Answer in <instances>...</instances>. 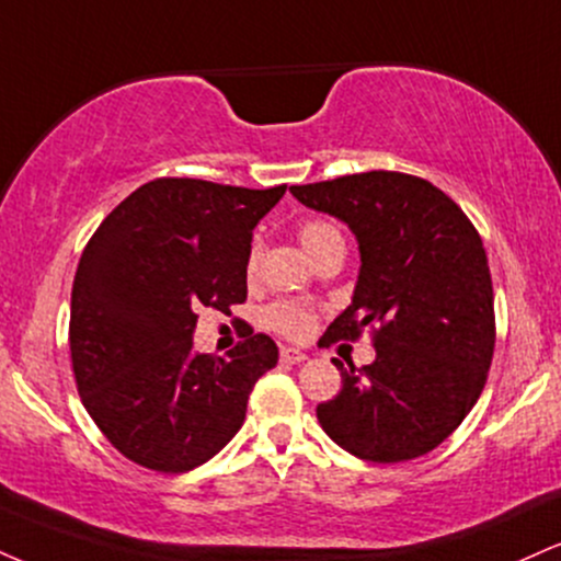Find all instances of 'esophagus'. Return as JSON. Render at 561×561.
Wrapping results in <instances>:
<instances>
[{
  "instance_id": "1",
  "label": "esophagus",
  "mask_w": 561,
  "mask_h": 561,
  "mask_svg": "<svg viewBox=\"0 0 561 561\" xmlns=\"http://www.w3.org/2000/svg\"><path fill=\"white\" fill-rule=\"evenodd\" d=\"M306 357L308 355L298 347H282V353H279V360L287 363V366H298V363L306 360Z\"/></svg>"
}]
</instances>
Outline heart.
<instances>
[{"label":"heart","mask_w":561,"mask_h":561,"mask_svg":"<svg viewBox=\"0 0 561 561\" xmlns=\"http://www.w3.org/2000/svg\"><path fill=\"white\" fill-rule=\"evenodd\" d=\"M298 238H300V245L306 248V253L310 259H316L323 248L329 245V242L334 240H342L340 229L334 225H329V221H321V219H313V221H306L298 229ZM255 259H259V251L248 253V274H253L255 268ZM268 323V329H274L276 334L287 336V340H302V336L310 334V329H313L316 323V310L302 306V302H295V300H282V302H274V306L266 308V316H263Z\"/></svg>","instance_id":"heart-1"}]
</instances>
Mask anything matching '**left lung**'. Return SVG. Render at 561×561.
Returning a JSON list of instances; mask_svg holds the SVG:
<instances>
[{
	"mask_svg": "<svg viewBox=\"0 0 561 561\" xmlns=\"http://www.w3.org/2000/svg\"><path fill=\"white\" fill-rule=\"evenodd\" d=\"M289 193L345 221L360 248L353 302L323 342L374 329L370 366L332 360L342 389L316 408L321 428L360 460H415L473 410L494 357V287L481 234L447 193L413 174H345Z\"/></svg>",
	"mask_w": 561,
	"mask_h": 561,
	"instance_id": "8db88e82",
	"label": "left lung"
}]
</instances>
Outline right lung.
<instances>
[{"label":"right lung","instance_id":"obj_1","mask_svg":"<svg viewBox=\"0 0 561 561\" xmlns=\"http://www.w3.org/2000/svg\"><path fill=\"white\" fill-rule=\"evenodd\" d=\"M285 191L159 178L88 240L72 282V370L88 415L127 460L187 473L240 431L279 350L251 332L227 357L195 353V310L245 302L253 229Z\"/></svg>","mask_w":561,"mask_h":561}]
</instances>
